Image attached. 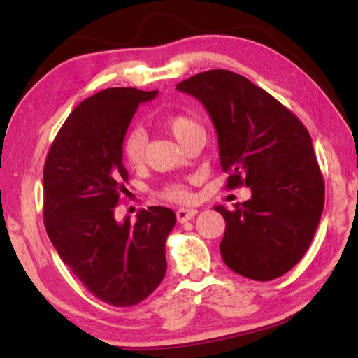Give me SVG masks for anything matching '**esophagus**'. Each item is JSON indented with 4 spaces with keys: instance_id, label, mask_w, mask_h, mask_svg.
<instances>
[{
    "instance_id": "esophagus-1",
    "label": "esophagus",
    "mask_w": 358,
    "mask_h": 358,
    "mask_svg": "<svg viewBox=\"0 0 358 358\" xmlns=\"http://www.w3.org/2000/svg\"><path fill=\"white\" fill-rule=\"evenodd\" d=\"M196 214H199V210H196V209L183 208V209L177 210V220L180 223H185V222H189L191 218H194Z\"/></svg>"
}]
</instances>
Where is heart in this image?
<instances>
[{
    "instance_id": "b5f03b06",
    "label": "heart",
    "mask_w": 358,
    "mask_h": 358,
    "mask_svg": "<svg viewBox=\"0 0 358 358\" xmlns=\"http://www.w3.org/2000/svg\"><path fill=\"white\" fill-rule=\"evenodd\" d=\"M164 126L180 144H183L187 138H191V136L199 131H204L199 121L187 115H172L164 121ZM146 143H148V136L143 129H134V131L127 134L123 143V154L129 166L138 167L143 164L144 155H146ZM163 195L167 200L178 201V203H185L191 199V192H189V189L181 183L167 186L164 189Z\"/></svg>"
}]
</instances>
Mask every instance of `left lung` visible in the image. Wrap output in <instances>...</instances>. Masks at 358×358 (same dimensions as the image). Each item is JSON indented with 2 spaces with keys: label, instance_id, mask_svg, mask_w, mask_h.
Here are the masks:
<instances>
[{
  "label": "left lung",
  "instance_id": "obj_1",
  "mask_svg": "<svg viewBox=\"0 0 358 358\" xmlns=\"http://www.w3.org/2000/svg\"><path fill=\"white\" fill-rule=\"evenodd\" d=\"M206 108L218 135L227 187L246 185L252 196L226 222L220 252L240 275L269 281L305 255L320 223L324 183L301 121L243 75L224 69L196 73L177 85Z\"/></svg>",
  "mask_w": 358,
  "mask_h": 358
}]
</instances>
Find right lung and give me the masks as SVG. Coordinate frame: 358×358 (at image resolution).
I'll return each mask as SVG.
<instances>
[{"label": "right lung", "instance_id": "obj_1", "mask_svg": "<svg viewBox=\"0 0 358 358\" xmlns=\"http://www.w3.org/2000/svg\"><path fill=\"white\" fill-rule=\"evenodd\" d=\"M158 90L109 87L81 101L45 158L44 226L59 258L96 299L112 306L138 305L166 273V240L175 212L141 209L136 222L115 220L127 192L123 141L141 103Z\"/></svg>", "mask_w": 358, "mask_h": 358}]
</instances>
